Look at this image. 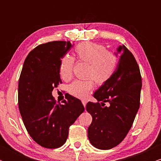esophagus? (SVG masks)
I'll return each instance as SVG.
<instances>
[{
	"label": "esophagus",
	"mask_w": 161,
	"mask_h": 161,
	"mask_svg": "<svg viewBox=\"0 0 161 161\" xmlns=\"http://www.w3.org/2000/svg\"><path fill=\"white\" fill-rule=\"evenodd\" d=\"M82 104H83V106H84V107H86V104H87V101H82Z\"/></svg>",
	"instance_id": "obj_1"
}]
</instances>
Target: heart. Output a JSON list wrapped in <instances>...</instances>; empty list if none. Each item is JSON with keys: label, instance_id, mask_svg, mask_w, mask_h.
Listing matches in <instances>:
<instances>
[{"label": "heart", "instance_id": "heart-1", "mask_svg": "<svg viewBox=\"0 0 161 161\" xmlns=\"http://www.w3.org/2000/svg\"><path fill=\"white\" fill-rule=\"evenodd\" d=\"M77 58L80 61L87 63V76L86 80H76L68 87L70 95L75 97L85 99L93 89L94 82L101 86L112 77L117 65V57L114 53L106 51L104 46L92 42H82L75 47ZM74 60L66 55L60 62V75L64 81L71 79Z\"/></svg>", "mask_w": 161, "mask_h": 161}]
</instances>
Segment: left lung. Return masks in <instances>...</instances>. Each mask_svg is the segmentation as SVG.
I'll return each instance as SVG.
<instances>
[{
	"instance_id": "8db88e82",
	"label": "left lung",
	"mask_w": 161,
	"mask_h": 161,
	"mask_svg": "<svg viewBox=\"0 0 161 161\" xmlns=\"http://www.w3.org/2000/svg\"><path fill=\"white\" fill-rule=\"evenodd\" d=\"M117 53L120 56L114 75L94 93L97 102L86 104L92 116L88 139L101 150L116 147L124 139L140 105L142 77L137 62L124 45L119 46Z\"/></svg>"
}]
</instances>
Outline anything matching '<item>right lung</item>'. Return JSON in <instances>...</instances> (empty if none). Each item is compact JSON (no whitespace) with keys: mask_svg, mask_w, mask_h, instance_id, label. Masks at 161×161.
<instances>
[{"mask_svg":"<svg viewBox=\"0 0 161 161\" xmlns=\"http://www.w3.org/2000/svg\"><path fill=\"white\" fill-rule=\"evenodd\" d=\"M72 47L64 41L37 46L25 58L19 76L18 104L23 123L32 139L46 148L64 145L69 126L85 110L73 96L57 104L52 95L53 88L62 83L60 60Z\"/></svg>","mask_w":161,"mask_h":161,"instance_id":"obj_1","label":"right lung"}]
</instances>
